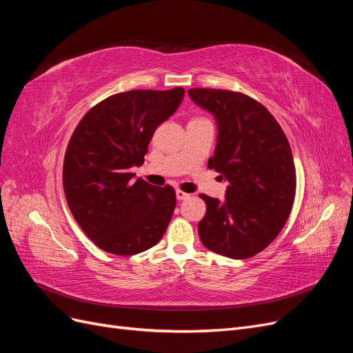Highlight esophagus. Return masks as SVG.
Masks as SVG:
<instances>
[{
  "label": "esophagus",
  "instance_id": "34e87169",
  "mask_svg": "<svg viewBox=\"0 0 353 353\" xmlns=\"http://www.w3.org/2000/svg\"><path fill=\"white\" fill-rule=\"evenodd\" d=\"M175 196H176V200H185V199L190 197V194L184 193V191H181V190L175 191Z\"/></svg>",
  "mask_w": 353,
  "mask_h": 353
}]
</instances>
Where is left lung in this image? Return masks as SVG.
Masks as SVG:
<instances>
[{
  "mask_svg": "<svg viewBox=\"0 0 353 353\" xmlns=\"http://www.w3.org/2000/svg\"><path fill=\"white\" fill-rule=\"evenodd\" d=\"M190 99L216 122L209 169L228 181L225 199L201 194L206 215L199 236L206 249L248 259L279 236L290 215L296 169L290 144L261 103L225 90H188Z\"/></svg>",
  "mask_w": 353,
  "mask_h": 353,
  "instance_id": "1",
  "label": "left lung"
}]
</instances>
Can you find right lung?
I'll return each instance as SVG.
<instances>
[{"instance_id":"add662e5","label":"right lung","mask_w":353,"mask_h":353,"mask_svg":"<svg viewBox=\"0 0 353 353\" xmlns=\"http://www.w3.org/2000/svg\"><path fill=\"white\" fill-rule=\"evenodd\" d=\"M183 88L134 90L103 100L73 131L63 190L82 231L104 252L131 256L160 241L175 209V191L135 179L156 128L172 116Z\"/></svg>"}]
</instances>
